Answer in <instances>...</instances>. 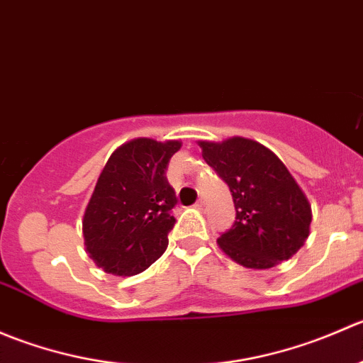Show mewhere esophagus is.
<instances>
[{"instance_id": "1", "label": "esophagus", "mask_w": 363, "mask_h": 363, "mask_svg": "<svg viewBox=\"0 0 363 363\" xmlns=\"http://www.w3.org/2000/svg\"><path fill=\"white\" fill-rule=\"evenodd\" d=\"M195 207L199 208V211H205V208H207V202H205V200H199Z\"/></svg>"}]
</instances>
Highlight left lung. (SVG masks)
Returning a JSON list of instances; mask_svg holds the SVG:
<instances>
[{"label": "left lung", "mask_w": 363, "mask_h": 363, "mask_svg": "<svg viewBox=\"0 0 363 363\" xmlns=\"http://www.w3.org/2000/svg\"><path fill=\"white\" fill-rule=\"evenodd\" d=\"M208 167L228 184L235 223L218 239L228 258L265 270L290 259L309 237L311 203L294 175L269 147L244 137L200 140Z\"/></svg>", "instance_id": "left-lung-1"}]
</instances>
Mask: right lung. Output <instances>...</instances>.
Wrapping results in <instances>:
<instances>
[{
    "instance_id": "1",
    "label": "right lung",
    "mask_w": 363,
    "mask_h": 363,
    "mask_svg": "<svg viewBox=\"0 0 363 363\" xmlns=\"http://www.w3.org/2000/svg\"><path fill=\"white\" fill-rule=\"evenodd\" d=\"M181 145L140 137L108 158L82 221L86 251L105 272L135 276L167 250L177 199L164 172Z\"/></svg>"
}]
</instances>
